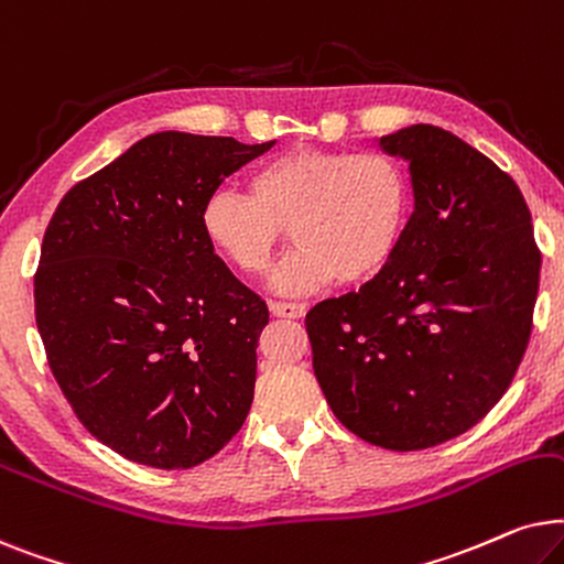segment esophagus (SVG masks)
Returning <instances> with one entry per match:
<instances>
[{
    "label": "esophagus",
    "mask_w": 564,
    "mask_h": 564,
    "mask_svg": "<svg viewBox=\"0 0 564 564\" xmlns=\"http://www.w3.org/2000/svg\"><path fill=\"white\" fill-rule=\"evenodd\" d=\"M270 312H273V317L302 319L304 314H306V304H299V302H270Z\"/></svg>",
    "instance_id": "obj_1"
}]
</instances>
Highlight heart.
Masks as SVG:
<instances>
[{
    "label": "heart",
    "instance_id": "obj_1",
    "mask_svg": "<svg viewBox=\"0 0 564 564\" xmlns=\"http://www.w3.org/2000/svg\"><path fill=\"white\" fill-rule=\"evenodd\" d=\"M410 214V180L384 152L291 147L250 175V193L216 191L200 212L208 242L231 268L262 275L286 229L296 250L273 283L304 294L333 283H369L392 262Z\"/></svg>",
    "mask_w": 564,
    "mask_h": 564
}]
</instances>
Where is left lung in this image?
<instances>
[{
	"instance_id": "left-lung-1",
	"label": "left lung",
	"mask_w": 564,
	"mask_h": 564,
	"mask_svg": "<svg viewBox=\"0 0 564 564\" xmlns=\"http://www.w3.org/2000/svg\"><path fill=\"white\" fill-rule=\"evenodd\" d=\"M410 162L415 212L373 281L306 314L312 364L358 438L417 452L467 433L508 392L527 352L539 252L521 191L435 126L379 139Z\"/></svg>"
}]
</instances>
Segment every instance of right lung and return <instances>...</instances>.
<instances>
[{"label":"right lung","mask_w":564,"mask_h":564,"mask_svg":"<svg viewBox=\"0 0 564 564\" xmlns=\"http://www.w3.org/2000/svg\"><path fill=\"white\" fill-rule=\"evenodd\" d=\"M275 141L162 131L79 180L51 216L35 322L79 423L129 462L191 469L242 427L268 306L200 212Z\"/></svg>","instance_id":"obj_1"}]
</instances>
